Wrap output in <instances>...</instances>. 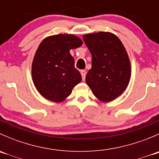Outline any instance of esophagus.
Masks as SVG:
<instances>
[{
	"instance_id": "34e87169",
	"label": "esophagus",
	"mask_w": 159,
	"mask_h": 159,
	"mask_svg": "<svg viewBox=\"0 0 159 159\" xmlns=\"http://www.w3.org/2000/svg\"><path fill=\"white\" fill-rule=\"evenodd\" d=\"M81 77H82V80L84 81L85 80V77H86V71L84 70H81Z\"/></svg>"
}]
</instances>
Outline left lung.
Returning a JSON list of instances; mask_svg holds the SVG:
<instances>
[{"label": "left lung", "mask_w": 159, "mask_h": 159, "mask_svg": "<svg viewBox=\"0 0 159 159\" xmlns=\"http://www.w3.org/2000/svg\"><path fill=\"white\" fill-rule=\"evenodd\" d=\"M83 39L92 56L86 83L99 100L111 102L129 84L131 65L125 48L119 38L109 32L89 34Z\"/></svg>", "instance_id": "left-lung-1"}]
</instances>
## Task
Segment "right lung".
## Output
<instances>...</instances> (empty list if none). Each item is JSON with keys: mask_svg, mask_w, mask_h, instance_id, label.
<instances>
[{"mask_svg": "<svg viewBox=\"0 0 159 159\" xmlns=\"http://www.w3.org/2000/svg\"><path fill=\"white\" fill-rule=\"evenodd\" d=\"M81 44V40L71 34L54 35L40 44L34 57L31 73L34 85L41 95L60 102L81 82V75L75 68L70 50Z\"/></svg>", "mask_w": 159, "mask_h": 159, "instance_id": "add662e5", "label": "right lung"}]
</instances>
